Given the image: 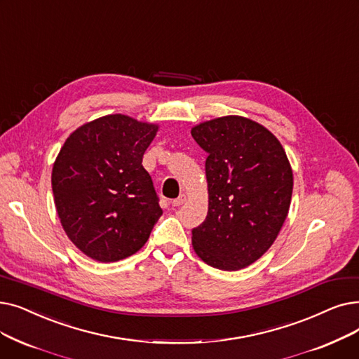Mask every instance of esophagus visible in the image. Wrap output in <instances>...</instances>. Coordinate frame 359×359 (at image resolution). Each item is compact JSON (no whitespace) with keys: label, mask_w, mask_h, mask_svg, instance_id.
<instances>
[{"label":"esophagus","mask_w":359,"mask_h":359,"mask_svg":"<svg viewBox=\"0 0 359 359\" xmlns=\"http://www.w3.org/2000/svg\"><path fill=\"white\" fill-rule=\"evenodd\" d=\"M184 202H186V195H180L179 198L171 201V205H173V207H180V205L184 204Z\"/></svg>","instance_id":"esophagus-1"}]
</instances>
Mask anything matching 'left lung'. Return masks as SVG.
I'll list each match as a JSON object with an SVG mask.
<instances>
[{
    "instance_id": "left-lung-1",
    "label": "left lung",
    "mask_w": 359,
    "mask_h": 359,
    "mask_svg": "<svg viewBox=\"0 0 359 359\" xmlns=\"http://www.w3.org/2000/svg\"><path fill=\"white\" fill-rule=\"evenodd\" d=\"M195 142L207 152L210 204L192 229V245L208 266L236 271L269 251L290 207L293 175L283 147L261 124L239 116L201 123Z\"/></svg>"
}]
</instances>
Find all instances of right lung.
Instances as JSON below:
<instances>
[{"instance_id":"1","label":"right lung","mask_w":359,"mask_h":359,"mask_svg":"<svg viewBox=\"0 0 359 359\" xmlns=\"http://www.w3.org/2000/svg\"><path fill=\"white\" fill-rule=\"evenodd\" d=\"M155 124L123 114L74 130L53 167V192L61 226L81 251L100 262L133 255L163 214L142 165Z\"/></svg>"}]
</instances>
